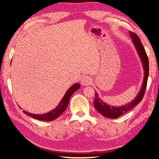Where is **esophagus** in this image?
<instances>
[{"mask_svg":"<svg viewBox=\"0 0 159 159\" xmlns=\"http://www.w3.org/2000/svg\"><path fill=\"white\" fill-rule=\"evenodd\" d=\"M91 82H92V80H91L89 76H83L81 80H80V83H81L83 85H90Z\"/></svg>","mask_w":159,"mask_h":159,"instance_id":"esophagus-1","label":"esophagus"}]
</instances>
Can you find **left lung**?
Instances as JSON below:
<instances>
[{"label":"left lung","mask_w":159,"mask_h":159,"mask_svg":"<svg viewBox=\"0 0 159 159\" xmlns=\"http://www.w3.org/2000/svg\"><path fill=\"white\" fill-rule=\"evenodd\" d=\"M130 33L131 39H133V42L134 45L137 51H138V55L140 57V60L142 62V65H143L144 71V77L143 83H142L141 90L139 91L138 95L134 99L130 102L129 104H125V105H123L120 107H113L108 105L105 102H104L102 99L99 98L98 94L95 92V98L94 99V107L95 108L98 110V111L101 114L102 116H105L107 118H117L123 114H124L128 111H130L133 108H134L137 104H138L139 102L142 101V98H143L145 90H146L147 84V80H148V76H149V60H148V57L147 55L146 51H145L144 48L142 45V43L140 41V39L138 36V35L135 34L133 32L129 31Z\"/></svg>","instance_id":"8db88e82"}]
</instances>
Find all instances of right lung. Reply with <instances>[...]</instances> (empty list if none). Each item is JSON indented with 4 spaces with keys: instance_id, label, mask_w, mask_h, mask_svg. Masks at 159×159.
I'll list each match as a JSON object with an SVG mask.
<instances>
[{
    "instance_id": "right-lung-1",
    "label": "right lung",
    "mask_w": 159,
    "mask_h": 159,
    "mask_svg": "<svg viewBox=\"0 0 159 159\" xmlns=\"http://www.w3.org/2000/svg\"><path fill=\"white\" fill-rule=\"evenodd\" d=\"M79 88H80L79 83H76V84L72 85L71 87L66 91V94L63 97V98L61 99L60 104H58L57 107H56L55 109H54L53 110H52V111L48 112L47 114H31V113L24 111V110L23 111L26 115L30 116H31L34 118H36V119L51 121V120H53L56 119L57 118H58L61 114H62V113L65 111L66 109L67 108V106H68V104L69 103V99L71 98V95H73L74 93L76 92L78 89H79Z\"/></svg>"
}]
</instances>
